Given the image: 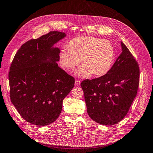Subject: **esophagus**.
Returning a JSON list of instances; mask_svg holds the SVG:
<instances>
[{"label": "esophagus", "mask_w": 153, "mask_h": 153, "mask_svg": "<svg viewBox=\"0 0 153 153\" xmlns=\"http://www.w3.org/2000/svg\"><path fill=\"white\" fill-rule=\"evenodd\" d=\"M81 83V81L79 79H76L75 81V85H77V86H79Z\"/></svg>", "instance_id": "esophagus-1"}]
</instances>
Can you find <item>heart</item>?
I'll return each mask as SVG.
<instances>
[{"mask_svg": "<svg viewBox=\"0 0 153 153\" xmlns=\"http://www.w3.org/2000/svg\"><path fill=\"white\" fill-rule=\"evenodd\" d=\"M59 54L61 66L68 71H74L80 63L77 71L82 77L92 75L95 77L105 75L111 69L115 58V51L108 40L90 36L72 39Z\"/></svg>", "mask_w": 153, "mask_h": 153, "instance_id": "b5f03b06", "label": "heart"}]
</instances>
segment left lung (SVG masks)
I'll return each instance as SVG.
<instances>
[{
  "label": "left lung",
  "mask_w": 153,
  "mask_h": 153,
  "mask_svg": "<svg viewBox=\"0 0 153 153\" xmlns=\"http://www.w3.org/2000/svg\"><path fill=\"white\" fill-rule=\"evenodd\" d=\"M121 47L122 53L108 73L81 83L89 117L105 126L119 123L127 115L139 85L138 64L123 42Z\"/></svg>",
  "instance_id": "left-lung-1"
}]
</instances>
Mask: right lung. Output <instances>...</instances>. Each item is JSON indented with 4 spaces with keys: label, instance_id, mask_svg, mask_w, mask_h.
<instances>
[{
    "label": "right lung",
    "instance_id": "right-lung-1",
    "mask_svg": "<svg viewBox=\"0 0 153 153\" xmlns=\"http://www.w3.org/2000/svg\"><path fill=\"white\" fill-rule=\"evenodd\" d=\"M51 31L21 46L9 72L10 99L20 116L28 123L47 126L54 122L63 101L75 79L58 67L60 49L54 45L65 37Z\"/></svg>",
    "mask_w": 153,
    "mask_h": 153
}]
</instances>
